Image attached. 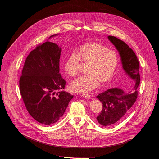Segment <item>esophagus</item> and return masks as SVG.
I'll return each mask as SVG.
<instances>
[{"mask_svg": "<svg viewBox=\"0 0 159 159\" xmlns=\"http://www.w3.org/2000/svg\"><path fill=\"white\" fill-rule=\"evenodd\" d=\"M82 97H84V98H90V96L89 95L87 94V93H82Z\"/></svg>", "mask_w": 159, "mask_h": 159, "instance_id": "obj_1", "label": "esophagus"}]
</instances>
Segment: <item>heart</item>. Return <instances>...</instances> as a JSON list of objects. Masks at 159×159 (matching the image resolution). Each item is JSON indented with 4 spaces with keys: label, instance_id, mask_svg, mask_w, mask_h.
Returning a JSON list of instances; mask_svg holds the SVG:
<instances>
[{
    "label": "heart",
    "instance_id": "obj_1",
    "mask_svg": "<svg viewBox=\"0 0 159 159\" xmlns=\"http://www.w3.org/2000/svg\"><path fill=\"white\" fill-rule=\"evenodd\" d=\"M80 61L89 64L87 75L73 80L70 89L76 92L85 93L95 89L98 84L105 85L114 77L119 64L117 52L108 49L97 42L81 45L75 53H72L64 64L65 72L70 77L76 76L79 71Z\"/></svg>",
    "mask_w": 159,
    "mask_h": 159
}]
</instances>
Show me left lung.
Wrapping results in <instances>:
<instances>
[{"mask_svg": "<svg viewBox=\"0 0 159 159\" xmlns=\"http://www.w3.org/2000/svg\"><path fill=\"white\" fill-rule=\"evenodd\" d=\"M108 38L119 52L123 69L134 81V86L127 93L120 89L112 88L97 96L103 106L97 120L100 125L107 127L119 122L135 103L140 82V64L135 52L120 39L112 35Z\"/></svg>", "mask_w": 159, "mask_h": 159, "instance_id": "obj_1", "label": "left lung"}]
</instances>
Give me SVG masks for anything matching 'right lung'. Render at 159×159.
<instances>
[{"label":"right lung","instance_id":"right-lung-1","mask_svg":"<svg viewBox=\"0 0 159 159\" xmlns=\"http://www.w3.org/2000/svg\"><path fill=\"white\" fill-rule=\"evenodd\" d=\"M61 53V48L52 42L39 44L27 57L19 79L27 111L44 125L57 122L74 97L61 90L66 82L59 73Z\"/></svg>","mask_w":159,"mask_h":159}]
</instances>
